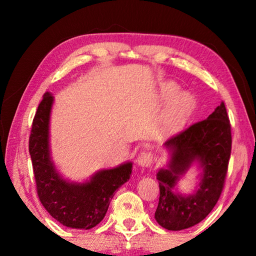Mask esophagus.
I'll return each instance as SVG.
<instances>
[{"label":"esophagus","mask_w":256,"mask_h":256,"mask_svg":"<svg viewBox=\"0 0 256 256\" xmlns=\"http://www.w3.org/2000/svg\"><path fill=\"white\" fill-rule=\"evenodd\" d=\"M136 162L141 167H150L154 162V156L149 151H144L138 154Z\"/></svg>","instance_id":"34e87169"}]
</instances>
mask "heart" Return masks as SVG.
Wrapping results in <instances>:
<instances>
[{
  "instance_id": "1",
  "label": "heart",
  "mask_w": 256,
  "mask_h": 256,
  "mask_svg": "<svg viewBox=\"0 0 256 256\" xmlns=\"http://www.w3.org/2000/svg\"><path fill=\"white\" fill-rule=\"evenodd\" d=\"M178 86L168 82L162 89V98L170 100L162 120L164 131H172L183 124L192 106V97L186 92H178Z\"/></svg>"
}]
</instances>
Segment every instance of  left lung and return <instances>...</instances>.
Returning a JSON list of instances; mask_svg holds the SVG:
<instances>
[{
	"mask_svg": "<svg viewBox=\"0 0 256 256\" xmlns=\"http://www.w3.org/2000/svg\"><path fill=\"white\" fill-rule=\"evenodd\" d=\"M170 152L167 168L157 172L160 196L154 218L168 230H183L202 222L222 192L232 152V128L224 102L206 120L190 125L164 142ZM196 162L202 170L193 194L176 190L180 176Z\"/></svg>",
	"mask_w": 256,
	"mask_h": 256,
	"instance_id": "1",
	"label": "left lung"
}]
</instances>
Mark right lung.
Segmentation results:
<instances>
[{
  "label": "right lung",
  "mask_w": 256,
  "mask_h": 256,
  "mask_svg": "<svg viewBox=\"0 0 256 256\" xmlns=\"http://www.w3.org/2000/svg\"><path fill=\"white\" fill-rule=\"evenodd\" d=\"M54 97L45 92L32 120L29 138L38 198L63 226L90 229L102 222L116 190L130 180L132 162L104 170L84 183L64 180L56 170L50 149V118Z\"/></svg>",
  "instance_id": "right-lung-1"
}]
</instances>
